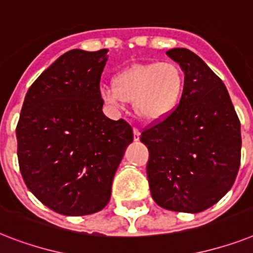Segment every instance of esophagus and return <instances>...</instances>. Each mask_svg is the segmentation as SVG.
Instances as JSON below:
<instances>
[{
    "label": "esophagus",
    "mask_w": 253,
    "mask_h": 253,
    "mask_svg": "<svg viewBox=\"0 0 253 253\" xmlns=\"http://www.w3.org/2000/svg\"><path fill=\"white\" fill-rule=\"evenodd\" d=\"M139 135H140V131L137 127H133V139L135 140H139Z\"/></svg>",
    "instance_id": "34e87169"
}]
</instances>
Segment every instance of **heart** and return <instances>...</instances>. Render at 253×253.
<instances>
[{"mask_svg": "<svg viewBox=\"0 0 253 253\" xmlns=\"http://www.w3.org/2000/svg\"><path fill=\"white\" fill-rule=\"evenodd\" d=\"M186 88V74L175 62L136 63L113 78V87H102L101 96L108 104L118 106L133 102L140 120L161 122L179 106Z\"/></svg>", "mask_w": 253, "mask_h": 253, "instance_id": "heart-1", "label": "heart"}]
</instances>
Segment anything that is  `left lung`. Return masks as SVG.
<instances>
[{"mask_svg":"<svg viewBox=\"0 0 253 253\" xmlns=\"http://www.w3.org/2000/svg\"><path fill=\"white\" fill-rule=\"evenodd\" d=\"M186 74L175 112L140 135L149 159L153 200L174 212L199 213L226 195L240 165V122L222 80L188 49L166 52Z\"/></svg>","mask_w":253,"mask_h":253,"instance_id":"1","label":"left lung"}]
</instances>
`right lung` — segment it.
Masks as SVG:
<instances>
[{
    "mask_svg": "<svg viewBox=\"0 0 253 253\" xmlns=\"http://www.w3.org/2000/svg\"><path fill=\"white\" fill-rule=\"evenodd\" d=\"M108 49H73L30 87L16 125L24 183L44 205L65 215L101 211L126 147L125 120L102 113L100 80Z\"/></svg>",
    "mask_w": 253,
    "mask_h": 253,
    "instance_id": "1",
    "label": "right lung"
}]
</instances>
